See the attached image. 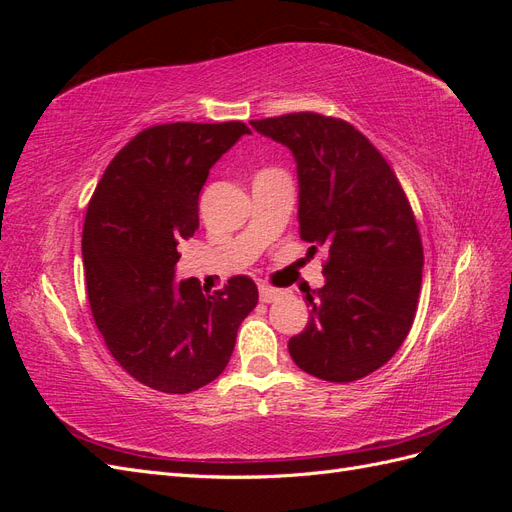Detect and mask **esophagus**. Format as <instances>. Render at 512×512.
Instances as JSON below:
<instances>
[{"label": "esophagus", "mask_w": 512, "mask_h": 512, "mask_svg": "<svg viewBox=\"0 0 512 512\" xmlns=\"http://www.w3.org/2000/svg\"><path fill=\"white\" fill-rule=\"evenodd\" d=\"M282 290H277L273 286H267V284H260V301L262 303H271V301H277L282 297Z\"/></svg>", "instance_id": "1"}]
</instances>
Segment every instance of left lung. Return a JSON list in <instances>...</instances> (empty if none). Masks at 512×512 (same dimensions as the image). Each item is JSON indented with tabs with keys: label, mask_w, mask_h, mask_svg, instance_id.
<instances>
[{
	"label": "left lung",
	"mask_w": 512,
	"mask_h": 512,
	"mask_svg": "<svg viewBox=\"0 0 512 512\" xmlns=\"http://www.w3.org/2000/svg\"><path fill=\"white\" fill-rule=\"evenodd\" d=\"M299 173L301 239L327 247L324 286L305 292L307 327L292 361L327 382H354L404 344L423 280V243L391 164L352 123L312 111L254 119Z\"/></svg>",
	"instance_id": "obj_1"
}]
</instances>
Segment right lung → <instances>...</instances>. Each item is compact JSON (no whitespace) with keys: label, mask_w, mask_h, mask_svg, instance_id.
Wrapping results in <instances>:
<instances>
[{"label":"right lung","mask_w":512,"mask_h":512,"mask_svg":"<svg viewBox=\"0 0 512 512\" xmlns=\"http://www.w3.org/2000/svg\"><path fill=\"white\" fill-rule=\"evenodd\" d=\"M243 134V121L151 126L106 166L87 205L91 314L113 359L149 389L183 395L218 378L258 303L247 275L213 292L194 277L173 282L179 245L198 230L209 168Z\"/></svg>","instance_id":"add662e5"}]
</instances>
